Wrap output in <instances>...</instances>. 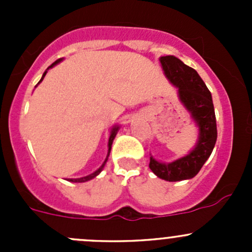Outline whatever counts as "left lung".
<instances>
[{
	"instance_id": "8db88e82",
	"label": "left lung",
	"mask_w": 252,
	"mask_h": 252,
	"mask_svg": "<svg viewBox=\"0 0 252 252\" xmlns=\"http://www.w3.org/2000/svg\"><path fill=\"white\" fill-rule=\"evenodd\" d=\"M164 75L178 88V95L199 126V139L194 149L182 158L162 163L150 157V169L167 182L191 179L211 156L217 140V124L212 96L195 69L174 56L159 58Z\"/></svg>"
}]
</instances>
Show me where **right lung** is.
<instances>
[{
  "label": "right lung",
  "instance_id": "obj_1",
  "mask_svg": "<svg viewBox=\"0 0 252 252\" xmlns=\"http://www.w3.org/2000/svg\"><path fill=\"white\" fill-rule=\"evenodd\" d=\"M61 61H62V58H60V60H57V61H56V62H53L52 64H51L50 67H48V68H52L53 65H56V64H57V63H60ZM48 68H47V69H48ZM46 73H47V70H46V72L44 73V74H42L41 80H40L39 83H41L42 79H44L45 75H46ZM118 129H119V126H114L113 128H112V130H111V135H110V139H108V152H107V157H106V159H105V162H103V163H102V166H101L100 168L97 169V171H95V172H94V173H91V174L86 175V177H83V178H77V179H68V180H69V182H73V183H84V182H88V180L93 179V178H95L96 175L100 174V172L102 171L103 167H105V164H106V162H107L108 156H110L111 147H112V142H113V140H114V136H116V134H117V131H118Z\"/></svg>",
  "mask_w": 252,
  "mask_h": 252
}]
</instances>
